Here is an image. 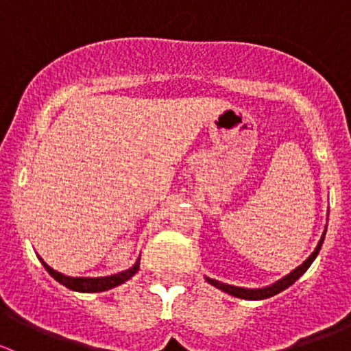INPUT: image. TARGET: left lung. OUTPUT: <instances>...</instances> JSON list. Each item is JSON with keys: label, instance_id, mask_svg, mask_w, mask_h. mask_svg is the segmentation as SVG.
I'll list each match as a JSON object with an SVG mask.
<instances>
[{"label": "left lung", "instance_id": "8db88e82", "mask_svg": "<svg viewBox=\"0 0 351 351\" xmlns=\"http://www.w3.org/2000/svg\"><path fill=\"white\" fill-rule=\"evenodd\" d=\"M324 234H326V229H324V232H323V236H321L319 243H317L316 250L313 251V254H311V256L307 258V260L304 261V263L300 265V267H297L295 270H292L289 275H285L284 278L277 280V282H275V284H271V285H268V287H263V289H243V287H234V285H229V284H222V282L214 280V278H208V277H205V280H207L210 285H214L215 289L222 290V292L229 293V295L239 297V299L261 300V299H268V297H271V295H277V293H280L282 290H285L287 287L292 285L293 282L299 280V277H302V275L306 274V270L311 267V263H313V261L316 260L317 253H319L321 246H323Z\"/></svg>", "mask_w": 351, "mask_h": 351}]
</instances>
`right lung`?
Segmentation results:
<instances>
[{"mask_svg": "<svg viewBox=\"0 0 351 351\" xmlns=\"http://www.w3.org/2000/svg\"><path fill=\"white\" fill-rule=\"evenodd\" d=\"M40 258V256H38ZM42 265H44L45 270L49 271V275L51 277H54L56 280L59 282V284H62L67 289L71 290H76V292H104V290H110L113 289V287L123 284V282L129 280L130 277H134V275L137 274V270H139V261H141V256L137 258V261L134 263V267H130L129 270H123L120 271V274L117 275H110V277H67V275H62L59 274V271H56L54 268L49 267L47 263H45L44 260L40 258Z\"/></svg>", "mask_w": 351, "mask_h": 351, "instance_id": "right-lung-1", "label": "right lung"}]
</instances>
